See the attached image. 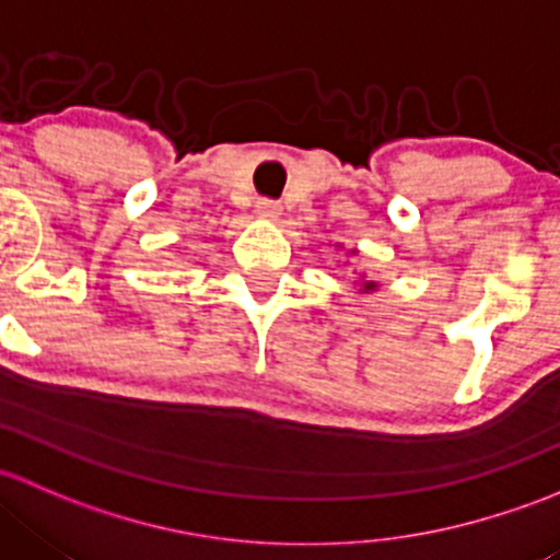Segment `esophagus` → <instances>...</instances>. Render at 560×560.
<instances>
[{
    "mask_svg": "<svg viewBox=\"0 0 560 560\" xmlns=\"http://www.w3.org/2000/svg\"><path fill=\"white\" fill-rule=\"evenodd\" d=\"M282 207L272 199H258L256 201V215L264 218V221H278Z\"/></svg>",
    "mask_w": 560,
    "mask_h": 560,
    "instance_id": "1",
    "label": "esophagus"
}]
</instances>
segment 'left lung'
<instances>
[{
  "label": "left lung",
  "mask_w": 560,
  "mask_h": 560,
  "mask_svg": "<svg viewBox=\"0 0 560 560\" xmlns=\"http://www.w3.org/2000/svg\"><path fill=\"white\" fill-rule=\"evenodd\" d=\"M350 253V256H355V250H348ZM359 291L361 293H372V291H377V282H374V280H366V275H359Z\"/></svg>",
  "instance_id": "1"
}]
</instances>
